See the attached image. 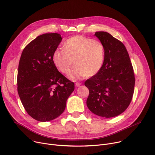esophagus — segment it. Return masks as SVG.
<instances>
[{
	"label": "esophagus",
	"mask_w": 155,
	"mask_h": 155,
	"mask_svg": "<svg viewBox=\"0 0 155 155\" xmlns=\"http://www.w3.org/2000/svg\"><path fill=\"white\" fill-rule=\"evenodd\" d=\"M81 84H81V82H76V84H75V86H76V87H78L80 86Z\"/></svg>",
	"instance_id": "34e87169"
}]
</instances>
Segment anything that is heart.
Wrapping results in <instances>:
<instances>
[{
	"label": "heart",
	"mask_w": 155,
	"mask_h": 155,
	"mask_svg": "<svg viewBox=\"0 0 155 155\" xmlns=\"http://www.w3.org/2000/svg\"><path fill=\"white\" fill-rule=\"evenodd\" d=\"M104 58L105 48L101 41L80 35L68 39L64 48H57L53 54L54 65L64 74L69 72L74 61L76 65L68 75L72 81L96 75Z\"/></svg>",
	"instance_id": "b5f03b06"
}]
</instances>
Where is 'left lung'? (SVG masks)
Instances as JSON below:
<instances>
[{"mask_svg":"<svg viewBox=\"0 0 155 155\" xmlns=\"http://www.w3.org/2000/svg\"><path fill=\"white\" fill-rule=\"evenodd\" d=\"M95 36L105 48V58L99 72L85 82L89 90L86 104L94 114L105 118L123 113L132 99L135 75L124 45L105 31Z\"/></svg>","mask_w":155,"mask_h":155,"instance_id":"left-lung-1","label":"left lung"}]
</instances>
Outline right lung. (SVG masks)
Returning <instances> with one entry per match:
<instances>
[{
  "instance_id": "right-lung-1",
  "label": "right lung",
  "mask_w": 155,
  "mask_h": 155,
  "mask_svg": "<svg viewBox=\"0 0 155 155\" xmlns=\"http://www.w3.org/2000/svg\"><path fill=\"white\" fill-rule=\"evenodd\" d=\"M61 40L58 33L41 35L25 46L20 59L18 93L28 114L39 122L60 115L74 90V82L59 72L53 61Z\"/></svg>"
}]
</instances>
